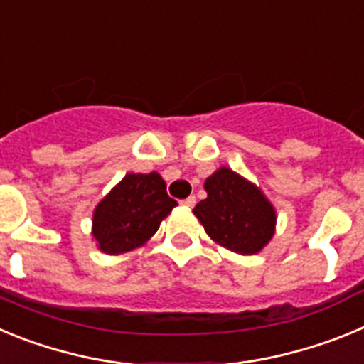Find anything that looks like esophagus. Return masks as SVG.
Listing matches in <instances>:
<instances>
[{
    "mask_svg": "<svg viewBox=\"0 0 364 364\" xmlns=\"http://www.w3.org/2000/svg\"><path fill=\"white\" fill-rule=\"evenodd\" d=\"M180 204L186 205V208H193V205L197 204V198H195V197H188V198H184V200L180 202Z\"/></svg>",
    "mask_w": 364,
    "mask_h": 364,
    "instance_id": "34e87169",
    "label": "esophagus"
}]
</instances>
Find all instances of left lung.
<instances>
[{
  "label": "left lung",
  "instance_id": "8db88e82",
  "mask_svg": "<svg viewBox=\"0 0 364 364\" xmlns=\"http://www.w3.org/2000/svg\"><path fill=\"white\" fill-rule=\"evenodd\" d=\"M208 197L195 205L211 240L240 255L259 253L275 233V208L255 184L220 167L204 182Z\"/></svg>",
  "mask_w": 364,
  "mask_h": 364
}]
</instances>
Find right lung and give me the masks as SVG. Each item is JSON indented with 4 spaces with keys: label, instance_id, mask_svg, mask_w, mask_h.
<instances>
[{
    "label": "right lung",
    "instance_id": "obj_1",
    "mask_svg": "<svg viewBox=\"0 0 364 364\" xmlns=\"http://www.w3.org/2000/svg\"><path fill=\"white\" fill-rule=\"evenodd\" d=\"M175 205L159 173L125 175L92 213V237L98 250L120 255L144 246Z\"/></svg>",
    "mask_w": 364,
    "mask_h": 364
}]
</instances>
